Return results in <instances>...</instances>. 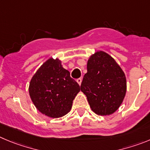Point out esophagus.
<instances>
[{"instance_id":"obj_1","label":"esophagus","mask_w":150,"mask_h":150,"mask_svg":"<svg viewBox=\"0 0 150 150\" xmlns=\"http://www.w3.org/2000/svg\"><path fill=\"white\" fill-rule=\"evenodd\" d=\"M77 82H78V83L79 85L81 84V82H82V78H79L77 79Z\"/></svg>"}]
</instances>
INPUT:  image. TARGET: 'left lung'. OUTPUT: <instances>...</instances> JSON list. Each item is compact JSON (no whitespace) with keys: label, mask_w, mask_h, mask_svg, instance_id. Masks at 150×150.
Returning <instances> with one entry per match:
<instances>
[{"label":"left lung","mask_w":150,"mask_h":150,"mask_svg":"<svg viewBox=\"0 0 150 150\" xmlns=\"http://www.w3.org/2000/svg\"><path fill=\"white\" fill-rule=\"evenodd\" d=\"M81 90L91 109L99 115H109L119 108L127 91L124 72L110 54L99 51L87 62Z\"/></svg>","instance_id":"1"}]
</instances>
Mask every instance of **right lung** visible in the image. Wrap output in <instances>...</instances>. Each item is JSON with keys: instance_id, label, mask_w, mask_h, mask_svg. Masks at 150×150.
I'll return each instance as SVG.
<instances>
[{"instance_id": "1", "label": "right lung", "mask_w": 150, "mask_h": 150, "mask_svg": "<svg viewBox=\"0 0 150 150\" xmlns=\"http://www.w3.org/2000/svg\"><path fill=\"white\" fill-rule=\"evenodd\" d=\"M80 90L78 83L58 58L47 60L33 75L29 87L36 108L50 117H62L70 111Z\"/></svg>"}]
</instances>
